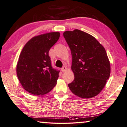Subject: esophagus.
I'll return each instance as SVG.
<instances>
[{
	"mask_svg": "<svg viewBox=\"0 0 127 127\" xmlns=\"http://www.w3.org/2000/svg\"><path fill=\"white\" fill-rule=\"evenodd\" d=\"M67 67H63V68H62V71L63 72H66V71H67Z\"/></svg>",
	"mask_w": 127,
	"mask_h": 127,
	"instance_id": "obj_1",
	"label": "esophagus"
}]
</instances>
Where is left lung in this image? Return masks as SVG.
Returning a JSON list of instances; mask_svg holds the SVG:
<instances>
[{
  "instance_id": "1",
  "label": "left lung",
  "mask_w": 127,
  "mask_h": 127,
  "mask_svg": "<svg viewBox=\"0 0 127 127\" xmlns=\"http://www.w3.org/2000/svg\"><path fill=\"white\" fill-rule=\"evenodd\" d=\"M63 36L71 51L74 76L68 87L81 98L97 95L110 75V63L105 49L93 36L78 29L64 32Z\"/></svg>"
}]
</instances>
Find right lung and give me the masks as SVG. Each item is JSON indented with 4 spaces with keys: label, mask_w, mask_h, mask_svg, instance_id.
I'll list each match as a JSON object with an SVG mask.
<instances>
[{
    "label": "right lung",
    "mask_w": 127,
    "mask_h": 127,
    "mask_svg": "<svg viewBox=\"0 0 127 127\" xmlns=\"http://www.w3.org/2000/svg\"><path fill=\"white\" fill-rule=\"evenodd\" d=\"M59 37L58 32L35 36L20 53L16 67L18 79L24 89L33 95H45L56 85L59 71L52 67L49 52Z\"/></svg>",
    "instance_id": "1"
}]
</instances>
